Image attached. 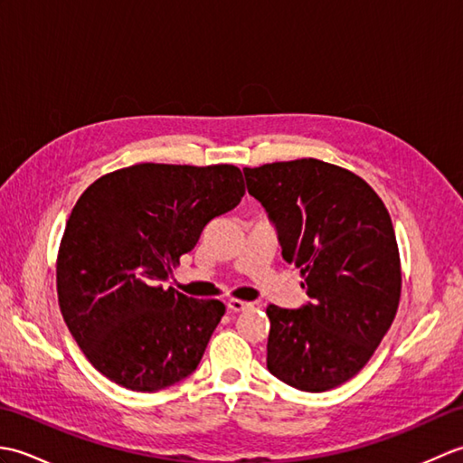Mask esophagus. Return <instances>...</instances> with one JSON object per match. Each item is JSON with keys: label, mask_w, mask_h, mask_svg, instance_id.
Listing matches in <instances>:
<instances>
[{"label": "esophagus", "mask_w": 463, "mask_h": 463, "mask_svg": "<svg viewBox=\"0 0 463 463\" xmlns=\"http://www.w3.org/2000/svg\"><path fill=\"white\" fill-rule=\"evenodd\" d=\"M250 307H252L250 302H242L237 298H231L229 302H226V308H229V312H242V310H249Z\"/></svg>", "instance_id": "34e87169"}]
</instances>
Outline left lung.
Masks as SVG:
<instances>
[{
	"label": "left lung",
	"instance_id": "1",
	"mask_svg": "<svg viewBox=\"0 0 463 463\" xmlns=\"http://www.w3.org/2000/svg\"><path fill=\"white\" fill-rule=\"evenodd\" d=\"M308 302L267 308V368L302 392H326L364 368L394 322L402 274L394 226L358 175L318 159L242 169Z\"/></svg>",
	"mask_w": 463,
	"mask_h": 463
}]
</instances>
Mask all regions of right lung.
<instances>
[{
	"label": "right lung",
	"instance_id": "1",
	"mask_svg": "<svg viewBox=\"0 0 463 463\" xmlns=\"http://www.w3.org/2000/svg\"><path fill=\"white\" fill-rule=\"evenodd\" d=\"M242 194L234 165L141 163L87 186L59 247L57 297L69 332L103 376L156 392L196 370L224 304L165 282Z\"/></svg>",
	"mask_w": 463,
	"mask_h": 463
}]
</instances>
